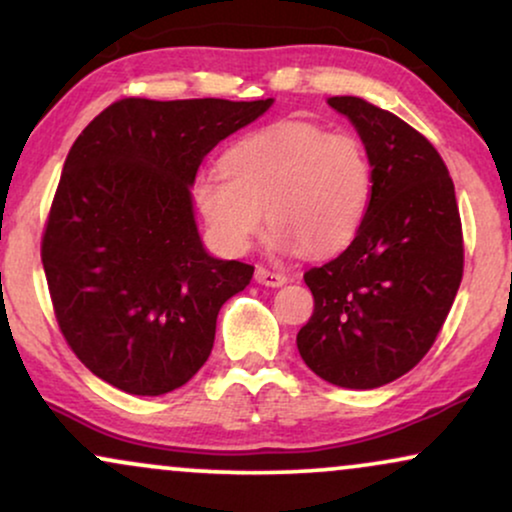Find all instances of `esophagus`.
<instances>
[{
    "instance_id": "esophagus-1",
    "label": "esophagus",
    "mask_w": 512,
    "mask_h": 512,
    "mask_svg": "<svg viewBox=\"0 0 512 512\" xmlns=\"http://www.w3.org/2000/svg\"><path fill=\"white\" fill-rule=\"evenodd\" d=\"M256 282L265 284V287H282V284H287V275L277 270L256 268Z\"/></svg>"
}]
</instances>
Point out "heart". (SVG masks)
I'll list each match as a JSON object with an SVG mask.
<instances>
[{
    "instance_id": "1",
    "label": "heart",
    "mask_w": 512,
    "mask_h": 512,
    "mask_svg": "<svg viewBox=\"0 0 512 512\" xmlns=\"http://www.w3.org/2000/svg\"><path fill=\"white\" fill-rule=\"evenodd\" d=\"M221 170L192 183L209 237L244 254L265 214L277 249L329 256L348 247L367 216L371 164L362 141L305 119L251 131L225 150Z\"/></svg>"
}]
</instances>
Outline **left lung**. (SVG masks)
<instances>
[{
  "instance_id": "8db88e82",
  "label": "left lung",
  "mask_w": 512,
  "mask_h": 512,
  "mask_svg": "<svg viewBox=\"0 0 512 512\" xmlns=\"http://www.w3.org/2000/svg\"><path fill=\"white\" fill-rule=\"evenodd\" d=\"M327 103L362 138L371 197L350 247L303 275L315 310L296 345L324 381L371 390L414 369L440 334L463 277L461 216L426 136L364 98Z\"/></svg>"
}]
</instances>
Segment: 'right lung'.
<instances>
[{
    "mask_svg": "<svg viewBox=\"0 0 512 512\" xmlns=\"http://www.w3.org/2000/svg\"><path fill=\"white\" fill-rule=\"evenodd\" d=\"M265 101L122 98L68 152L42 237L56 322L86 369L129 395L181 388L254 265L207 254L190 185Z\"/></svg>",
    "mask_w": 512,
    "mask_h": 512,
    "instance_id": "obj_1",
    "label": "right lung"
}]
</instances>
